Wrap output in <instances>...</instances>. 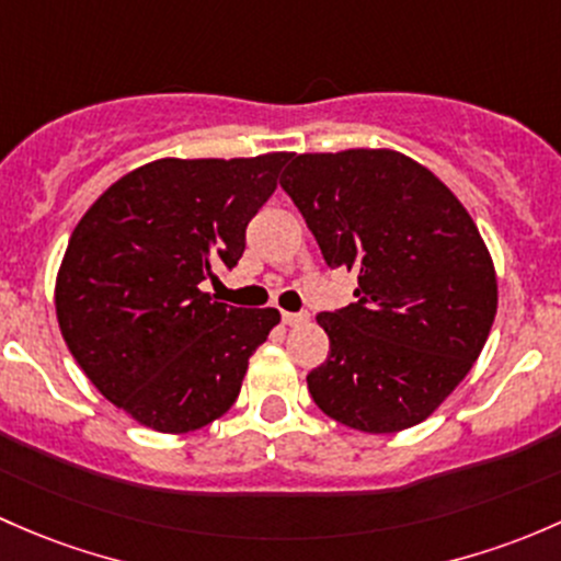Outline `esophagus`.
Segmentation results:
<instances>
[{
	"mask_svg": "<svg viewBox=\"0 0 561 561\" xmlns=\"http://www.w3.org/2000/svg\"><path fill=\"white\" fill-rule=\"evenodd\" d=\"M305 319H308L305 313H286V310L280 313V321L286 323V327H297V323H302Z\"/></svg>",
	"mask_w": 561,
	"mask_h": 561,
	"instance_id": "34e87169",
	"label": "esophagus"
}]
</instances>
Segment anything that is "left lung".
<instances>
[{
  "label": "left lung",
  "instance_id": "obj_1",
  "mask_svg": "<svg viewBox=\"0 0 561 561\" xmlns=\"http://www.w3.org/2000/svg\"><path fill=\"white\" fill-rule=\"evenodd\" d=\"M354 302L319 316L329 356L308 375L323 413L386 435L419 424L470 373L496 313L486 245L461 202L397 151L291 156L280 175Z\"/></svg>",
  "mask_w": 561,
  "mask_h": 561
}]
</instances>
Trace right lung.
Returning a JSON list of instances; mask_svg holds the SVG:
<instances>
[{
	"label": "right lung",
	"mask_w": 561,
	"mask_h": 561,
	"mask_svg": "<svg viewBox=\"0 0 561 561\" xmlns=\"http://www.w3.org/2000/svg\"><path fill=\"white\" fill-rule=\"evenodd\" d=\"M288 159L151 161L75 227L56 280L61 334L91 383L140 424L192 432L238 400L280 313L213 302L199 286L240 262Z\"/></svg>",
	"instance_id": "add662e5"
}]
</instances>
